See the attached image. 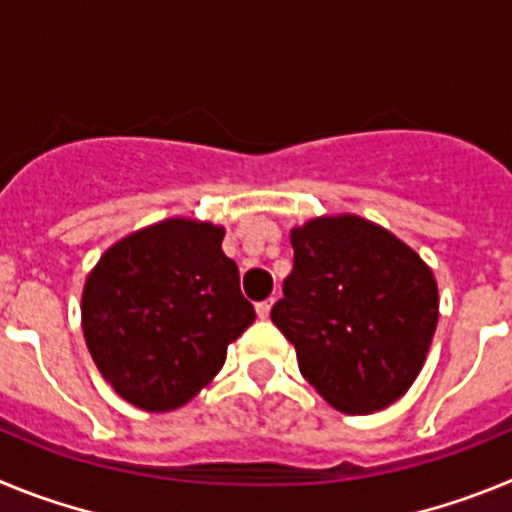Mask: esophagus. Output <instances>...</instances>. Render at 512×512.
<instances>
[{
    "label": "esophagus",
    "instance_id": "esophagus-1",
    "mask_svg": "<svg viewBox=\"0 0 512 512\" xmlns=\"http://www.w3.org/2000/svg\"><path fill=\"white\" fill-rule=\"evenodd\" d=\"M271 307H274V297H269V300L259 302V305H256V315H259L261 320H266V318H269Z\"/></svg>",
    "mask_w": 512,
    "mask_h": 512
}]
</instances>
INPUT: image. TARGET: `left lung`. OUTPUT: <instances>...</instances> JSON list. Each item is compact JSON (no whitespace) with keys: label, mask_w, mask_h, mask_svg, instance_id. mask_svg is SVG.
Here are the masks:
<instances>
[{"label":"left lung","mask_w":512,"mask_h":512,"mask_svg":"<svg viewBox=\"0 0 512 512\" xmlns=\"http://www.w3.org/2000/svg\"><path fill=\"white\" fill-rule=\"evenodd\" d=\"M295 266L271 307L307 382L348 415L387 408L410 390L438 323L431 266L382 225L320 215L289 230Z\"/></svg>","instance_id":"obj_1"}]
</instances>
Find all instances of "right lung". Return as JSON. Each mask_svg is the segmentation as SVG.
Instances as JSON below:
<instances>
[{
    "mask_svg": "<svg viewBox=\"0 0 512 512\" xmlns=\"http://www.w3.org/2000/svg\"><path fill=\"white\" fill-rule=\"evenodd\" d=\"M223 238V225L169 217L112 243L89 271L81 292L89 354L135 408L187 405L256 318Z\"/></svg>",
    "mask_w": 512,
    "mask_h": 512,
    "instance_id": "right-lung-1",
    "label": "right lung"
}]
</instances>
